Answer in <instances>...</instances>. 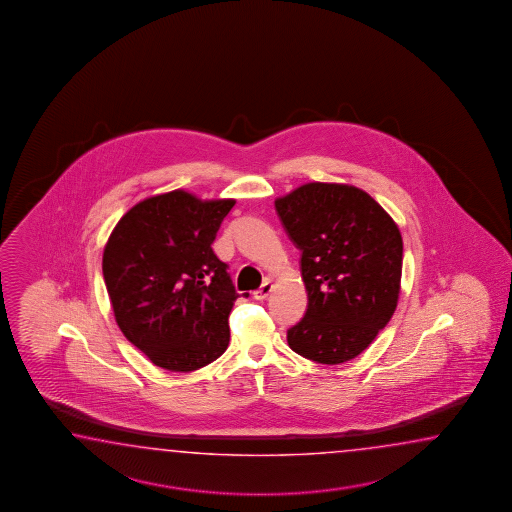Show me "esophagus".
<instances>
[{"label":"esophagus","instance_id":"34e87169","mask_svg":"<svg viewBox=\"0 0 512 512\" xmlns=\"http://www.w3.org/2000/svg\"><path fill=\"white\" fill-rule=\"evenodd\" d=\"M272 291V282L271 280H265V282L261 283L260 289H256L254 293H252V296L256 298V300H265L269 294H271Z\"/></svg>","mask_w":512,"mask_h":512}]
</instances>
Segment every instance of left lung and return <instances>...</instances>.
Wrapping results in <instances>:
<instances>
[{"instance_id": "8db88e82", "label": "left lung", "mask_w": 512, "mask_h": 512, "mask_svg": "<svg viewBox=\"0 0 512 512\" xmlns=\"http://www.w3.org/2000/svg\"><path fill=\"white\" fill-rule=\"evenodd\" d=\"M283 229L302 252L304 318L287 331L294 353L342 364L370 346L397 307L403 238L364 190L307 183L274 201Z\"/></svg>"}]
</instances>
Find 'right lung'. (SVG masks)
<instances>
[{
  "label": "right lung",
  "instance_id": "add662e5",
  "mask_svg": "<svg viewBox=\"0 0 512 512\" xmlns=\"http://www.w3.org/2000/svg\"><path fill=\"white\" fill-rule=\"evenodd\" d=\"M234 203L185 190L148 197L106 243L102 274L115 320L163 370H199L229 346L230 309L240 294L212 243Z\"/></svg>",
  "mask_w": 512,
  "mask_h": 512
}]
</instances>
